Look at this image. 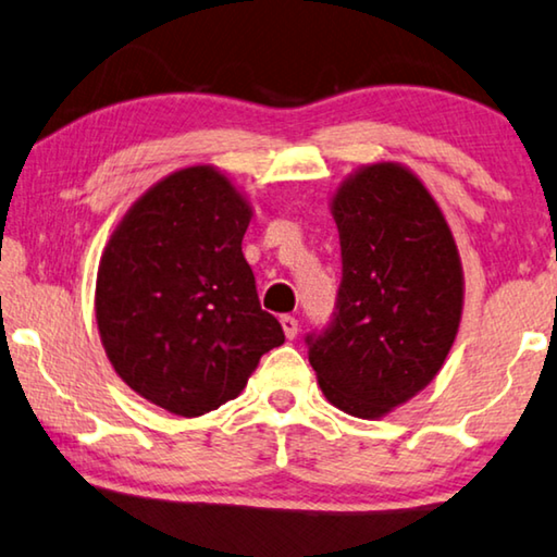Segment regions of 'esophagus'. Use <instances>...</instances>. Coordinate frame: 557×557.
<instances>
[{
	"mask_svg": "<svg viewBox=\"0 0 557 557\" xmlns=\"http://www.w3.org/2000/svg\"><path fill=\"white\" fill-rule=\"evenodd\" d=\"M280 324H282V332H285V337H287V339H295V337H297V332H299V322L295 320V317L282 314V317H280Z\"/></svg>",
	"mask_w": 557,
	"mask_h": 557,
	"instance_id": "1",
	"label": "esophagus"
}]
</instances>
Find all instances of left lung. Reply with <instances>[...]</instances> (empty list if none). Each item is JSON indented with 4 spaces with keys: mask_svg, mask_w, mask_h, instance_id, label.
I'll return each mask as SVG.
<instances>
[{
    "mask_svg": "<svg viewBox=\"0 0 557 557\" xmlns=\"http://www.w3.org/2000/svg\"><path fill=\"white\" fill-rule=\"evenodd\" d=\"M342 245L337 312L307 337L322 394L359 419L386 417L434 382L463 312L451 227L417 173L357 168L330 202Z\"/></svg>",
    "mask_w": 557,
    "mask_h": 557,
    "instance_id": "8db88e82",
    "label": "left lung"
}]
</instances>
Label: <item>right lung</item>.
I'll use <instances>...</instances> for the list:
<instances>
[{"label": "right lung", "mask_w": 557, "mask_h": 557, "mask_svg": "<svg viewBox=\"0 0 557 557\" xmlns=\"http://www.w3.org/2000/svg\"><path fill=\"white\" fill-rule=\"evenodd\" d=\"M250 218L220 168L190 165L151 185L103 247L94 307L106 357L175 417L235 399L264 351L285 342L243 255Z\"/></svg>", "instance_id": "obj_1"}]
</instances>
